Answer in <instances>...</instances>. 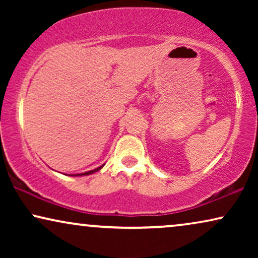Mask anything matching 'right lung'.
<instances>
[{
    "label": "right lung",
    "instance_id": "right-lung-1",
    "mask_svg": "<svg viewBox=\"0 0 258 258\" xmlns=\"http://www.w3.org/2000/svg\"><path fill=\"white\" fill-rule=\"evenodd\" d=\"M104 165V164H103ZM103 165H101V167H98L96 169H94V170H90V171H86V172H82V174H75V175H72V176H86V175H90V174H94V172H96L98 170H101L102 168H103Z\"/></svg>",
    "mask_w": 258,
    "mask_h": 258
}]
</instances>
